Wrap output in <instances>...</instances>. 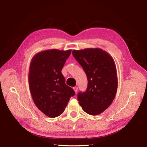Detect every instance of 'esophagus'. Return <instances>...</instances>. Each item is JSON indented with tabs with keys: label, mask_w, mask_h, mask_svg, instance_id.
<instances>
[{
	"label": "esophagus",
	"mask_w": 147,
	"mask_h": 147,
	"mask_svg": "<svg viewBox=\"0 0 147 147\" xmlns=\"http://www.w3.org/2000/svg\"><path fill=\"white\" fill-rule=\"evenodd\" d=\"M73 89H74V91L77 93V91H78V87H77V86H75V87L73 88Z\"/></svg>",
	"instance_id": "obj_1"
}]
</instances>
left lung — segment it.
<instances>
[{"label": "left lung", "mask_w": 147, "mask_h": 147, "mask_svg": "<svg viewBox=\"0 0 147 147\" xmlns=\"http://www.w3.org/2000/svg\"><path fill=\"white\" fill-rule=\"evenodd\" d=\"M72 55L85 72L86 92H80L78 101L86 113L97 115L112 103L118 88L116 65L113 57L99 48L73 50Z\"/></svg>", "instance_id": "8db88e82"}]
</instances>
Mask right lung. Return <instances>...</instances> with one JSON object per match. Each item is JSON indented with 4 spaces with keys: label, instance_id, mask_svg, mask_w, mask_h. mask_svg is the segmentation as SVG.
<instances>
[{
    "label": "right lung",
    "instance_id": "obj_1",
    "mask_svg": "<svg viewBox=\"0 0 147 147\" xmlns=\"http://www.w3.org/2000/svg\"><path fill=\"white\" fill-rule=\"evenodd\" d=\"M71 51L57 49L42 51L30 61L28 76L30 94L35 105L48 117L61 115L70 97L75 95L61 73Z\"/></svg>",
    "mask_w": 147,
    "mask_h": 147
}]
</instances>
